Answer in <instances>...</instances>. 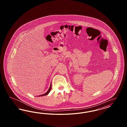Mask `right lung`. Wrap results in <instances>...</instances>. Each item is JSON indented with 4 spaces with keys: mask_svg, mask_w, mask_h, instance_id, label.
Wrapping results in <instances>:
<instances>
[{
    "mask_svg": "<svg viewBox=\"0 0 127 127\" xmlns=\"http://www.w3.org/2000/svg\"><path fill=\"white\" fill-rule=\"evenodd\" d=\"M51 84H50V88H49V89H48V91L46 93H45V94H43V95H40V96H38L39 97V96H46V95H48V93H49V92L50 91V90H51Z\"/></svg>",
    "mask_w": 127,
    "mask_h": 127,
    "instance_id": "add662e5",
    "label": "right lung"
}]
</instances>
